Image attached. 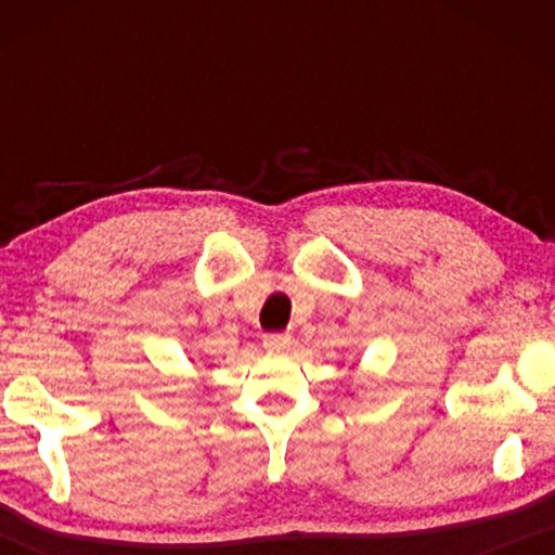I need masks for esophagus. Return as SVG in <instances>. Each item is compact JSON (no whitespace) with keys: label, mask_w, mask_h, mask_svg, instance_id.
<instances>
[{"label":"esophagus","mask_w":555,"mask_h":555,"mask_svg":"<svg viewBox=\"0 0 555 555\" xmlns=\"http://www.w3.org/2000/svg\"><path fill=\"white\" fill-rule=\"evenodd\" d=\"M291 344H293L291 333H268V336H264V348L272 353L291 351Z\"/></svg>","instance_id":"1"}]
</instances>
